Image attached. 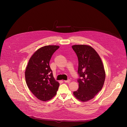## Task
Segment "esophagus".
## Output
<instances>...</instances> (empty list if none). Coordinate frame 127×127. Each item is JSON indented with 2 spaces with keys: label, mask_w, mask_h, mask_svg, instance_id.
Masks as SVG:
<instances>
[{
  "label": "esophagus",
  "mask_w": 127,
  "mask_h": 127,
  "mask_svg": "<svg viewBox=\"0 0 127 127\" xmlns=\"http://www.w3.org/2000/svg\"><path fill=\"white\" fill-rule=\"evenodd\" d=\"M70 80H64V82L65 83H69L70 82Z\"/></svg>",
  "instance_id": "obj_1"
}]
</instances>
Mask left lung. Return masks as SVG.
Masks as SVG:
<instances>
[{"mask_svg":"<svg viewBox=\"0 0 127 127\" xmlns=\"http://www.w3.org/2000/svg\"><path fill=\"white\" fill-rule=\"evenodd\" d=\"M73 50L78 59L79 89L73 95L79 100L86 102L93 99L101 91L105 79L101 59L96 51L88 45H74Z\"/></svg>","mask_w":127,"mask_h":127,"instance_id":"8db88e82","label":"left lung"}]
</instances>
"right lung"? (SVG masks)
Instances as JSON below:
<instances>
[{"instance_id": "1", "label": "right lung", "mask_w": 127, "mask_h": 127, "mask_svg": "<svg viewBox=\"0 0 127 127\" xmlns=\"http://www.w3.org/2000/svg\"><path fill=\"white\" fill-rule=\"evenodd\" d=\"M59 46L47 45L36 51L30 59L25 70L28 88L39 100L46 101L56 94L60 84L54 78L49 62Z\"/></svg>"}]
</instances>
